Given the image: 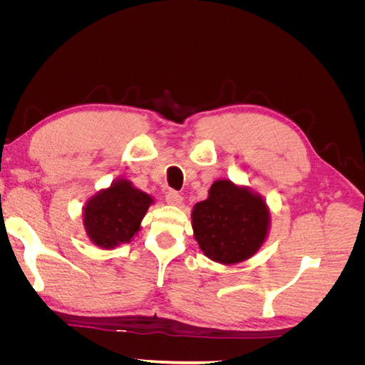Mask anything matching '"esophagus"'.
<instances>
[{
  "mask_svg": "<svg viewBox=\"0 0 365 365\" xmlns=\"http://www.w3.org/2000/svg\"><path fill=\"white\" fill-rule=\"evenodd\" d=\"M165 201H168V204H170V205H180L182 202V196L178 192L169 190L168 193H165Z\"/></svg>",
  "mask_w": 365,
  "mask_h": 365,
  "instance_id": "esophagus-1",
  "label": "esophagus"
}]
</instances>
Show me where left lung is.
Segmentation results:
<instances>
[{"instance_id": "left-lung-1", "label": "left lung", "mask_w": 365, "mask_h": 365, "mask_svg": "<svg viewBox=\"0 0 365 365\" xmlns=\"http://www.w3.org/2000/svg\"><path fill=\"white\" fill-rule=\"evenodd\" d=\"M197 245L208 259L235 264L254 256L269 230V210L263 197L230 180L212 184L205 201L192 212Z\"/></svg>"}]
</instances>
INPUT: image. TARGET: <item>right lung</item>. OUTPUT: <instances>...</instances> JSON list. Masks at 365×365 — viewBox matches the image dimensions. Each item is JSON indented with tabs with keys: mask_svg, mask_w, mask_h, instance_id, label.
<instances>
[{
	"mask_svg": "<svg viewBox=\"0 0 365 365\" xmlns=\"http://www.w3.org/2000/svg\"><path fill=\"white\" fill-rule=\"evenodd\" d=\"M152 196L135 189L128 180H117L88 200L83 208V227L97 247L109 250L128 244L134 237Z\"/></svg>",
	"mask_w": 365,
	"mask_h": 365,
	"instance_id": "add662e5",
	"label": "right lung"
}]
</instances>
